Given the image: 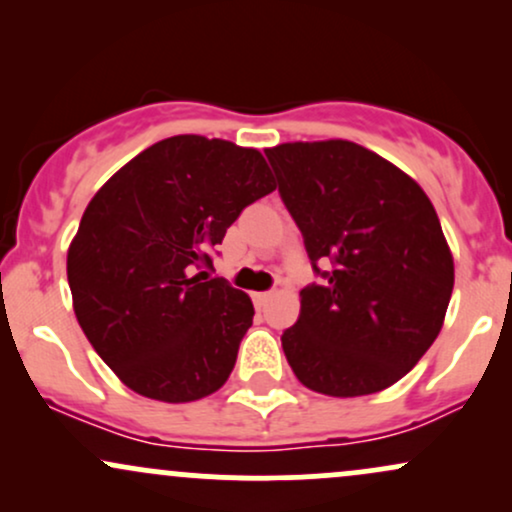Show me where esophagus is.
Listing matches in <instances>:
<instances>
[{
	"label": "esophagus",
	"instance_id": "obj_1",
	"mask_svg": "<svg viewBox=\"0 0 512 512\" xmlns=\"http://www.w3.org/2000/svg\"><path fill=\"white\" fill-rule=\"evenodd\" d=\"M269 298H272V291H260V293H252V301H255L257 308H264V305L269 303Z\"/></svg>",
	"mask_w": 512,
	"mask_h": 512
}]
</instances>
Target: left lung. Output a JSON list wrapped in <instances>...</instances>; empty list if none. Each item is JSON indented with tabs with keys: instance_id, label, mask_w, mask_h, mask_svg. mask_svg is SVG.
I'll return each mask as SVG.
<instances>
[{
	"instance_id": "obj_1",
	"label": "left lung",
	"mask_w": 512,
	"mask_h": 512,
	"mask_svg": "<svg viewBox=\"0 0 512 512\" xmlns=\"http://www.w3.org/2000/svg\"><path fill=\"white\" fill-rule=\"evenodd\" d=\"M264 154L320 276L281 334L286 361L322 395L385 390L436 342L455 284L431 199L385 158L344 139Z\"/></svg>"
}]
</instances>
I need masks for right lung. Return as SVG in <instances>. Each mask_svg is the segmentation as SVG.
Here are the masks:
<instances>
[{"label": "right lung", "mask_w": 512, "mask_h": 512, "mask_svg": "<svg viewBox=\"0 0 512 512\" xmlns=\"http://www.w3.org/2000/svg\"><path fill=\"white\" fill-rule=\"evenodd\" d=\"M274 190L260 151L180 134L88 202L67 255L74 313L129 390L178 404L226 383L255 308L209 269L228 226Z\"/></svg>", "instance_id": "add662e5"}]
</instances>
